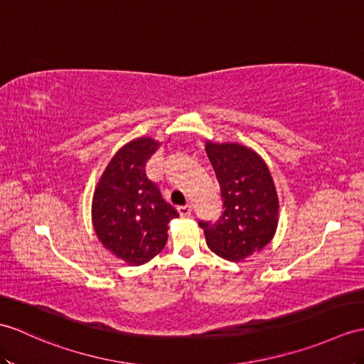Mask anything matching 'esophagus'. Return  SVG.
<instances>
[{"mask_svg":"<svg viewBox=\"0 0 364 364\" xmlns=\"http://www.w3.org/2000/svg\"><path fill=\"white\" fill-rule=\"evenodd\" d=\"M176 209H178V213H180L181 217H188V215H191V213H192L191 205H180Z\"/></svg>","mask_w":364,"mask_h":364,"instance_id":"1","label":"esophagus"}]
</instances>
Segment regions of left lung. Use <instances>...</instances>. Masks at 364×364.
<instances>
[{"label":"left lung","instance_id":"obj_1","mask_svg":"<svg viewBox=\"0 0 364 364\" xmlns=\"http://www.w3.org/2000/svg\"><path fill=\"white\" fill-rule=\"evenodd\" d=\"M206 151L220 184L223 213L218 220H200L208 247L237 262L273 239L277 226V193L264 159L240 144L208 142Z\"/></svg>","mask_w":364,"mask_h":364}]
</instances>
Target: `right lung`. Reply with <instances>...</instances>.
I'll return each mask as SVG.
<instances>
[{
  "label": "right lung",
  "instance_id": "obj_1",
  "mask_svg": "<svg viewBox=\"0 0 364 364\" xmlns=\"http://www.w3.org/2000/svg\"><path fill=\"white\" fill-rule=\"evenodd\" d=\"M159 144L139 138L107 166L92 197V225L104 247L130 265H142L166 247L168 222L178 217L146 164Z\"/></svg>",
  "mask_w": 364,
  "mask_h": 364
}]
</instances>
